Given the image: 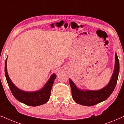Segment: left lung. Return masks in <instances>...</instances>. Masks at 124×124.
<instances>
[{
    "label": "left lung",
    "instance_id": "1",
    "mask_svg": "<svg viewBox=\"0 0 124 124\" xmlns=\"http://www.w3.org/2000/svg\"><path fill=\"white\" fill-rule=\"evenodd\" d=\"M119 73V61L117 55L115 54V65L114 72L110 82L101 90L85 91L79 90L71 79L69 82L71 90L72 97L77 103L85 106H92L104 101L109 98L116 87Z\"/></svg>",
    "mask_w": 124,
    "mask_h": 124
}]
</instances>
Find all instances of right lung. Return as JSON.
I'll list each match as a JSON object with an SVG mask.
<instances>
[{
  "label": "right lung",
  "instance_id": "obj_1",
  "mask_svg": "<svg viewBox=\"0 0 124 124\" xmlns=\"http://www.w3.org/2000/svg\"><path fill=\"white\" fill-rule=\"evenodd\" d=\"M7 58L5 62V75H6L8 86L15 98L18 101L27 105L32 107L39 106V105L44 104L46 103L50 98L53 85L54 83V80L56 78L55 74H53L51 76L48 82L41 90L38 91L32 92L23 91L17 88L9 79V76L8 75L7 69Z\"/></svg>",
  "mask_w": 124,
  "mask_h": 124
}]
</instances>
